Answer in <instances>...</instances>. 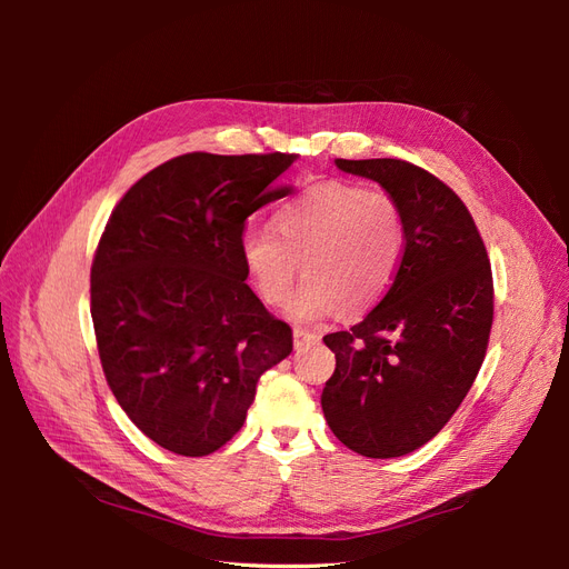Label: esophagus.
Returning <instances> with one entry per match:
<instances>
[{
  "instance_id": "1",
  "label": "esophagus",
  "mask_w": 569,
  "mask_h": 569,
  "mask_svg": "<svg viewBox=\"0 0 569 569\" xmlns=\"http://www.w3.org/2000/svg\"><path fill=\"white\" fill-rule=\"evenodd\" d=\"M320 337L318 335H313V332H306V330H295V347L297 349H301L303 343H313V341H318Z\"/></svg>"
}]
</instances>
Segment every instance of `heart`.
<instances>
[{
    "mask_svg": "<svg viewBox=\"0 0 569 569\" xmlns=\"http://www.w3.org/2000/svg\"><path fill=\"white\" fill-rule=\"evenodd\" d=\"M406 249L403 213L389 194L351 182H322L274 216V230L251 228L239 258L256 295L280 306L299 278L306 282L284 313L297 325L368 311L399 272Z\"/></svg>",
    "mask_w": 569,
    "mask_h": 569,
    "instance_id": "b5f03b06",
    "label": "heart"
}]
</instances>
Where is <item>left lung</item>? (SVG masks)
<instances>
[{
  "mask_svg": "<svg viewBox=\"0 0 569 569\" xmlns=\"http://www.w3.org/2000/svg\"><path fill=\"white\" fill-rule=\"evenodd\" d=\"M399 203L406 249L372 311L325 335L337 358L320 403L335 437L366 458H399L441 432L487 353L493 280L475 220L451 187L399 159H335Z\"/></svg>",
  "mask_w": 569,
  "mask_h": 569,
  "instance_id": "8db88e82",
  "label": "left lung"
}]
</instances>
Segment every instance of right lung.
I'll list each match as a JSON object with an SVG mask.
<instances>
[{"label": "right lung", "instance_id": "1", "mask_svg": "<svg viewBox=\"0 0 569 569\" xmlns=\"http://www.w3.org/2000/svg\"><path fill=\"white\" fill-rule=\"evenodd\" d=\"M291 153H184L118 201L92 263V322L126 416L178 456H209L247 420L261 375L291 353L239 258L244 220L295 192Z\"/></svg>", "mask_w": 569, "mask_h": 569}]
</instances>
